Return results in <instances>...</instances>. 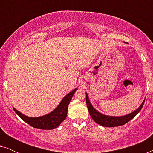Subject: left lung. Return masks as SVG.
Returning <instances> with one entry per match:
<instances>
[{"label": "left lung", "instance_id": "1", "mask_svg": "<svg viewBox=\"0 0 153 153\" xmlns=\"http://www.w3.org/2000/svg\"><path fill=\"white\" fill-rule=\"evenodd\" d=\"M85 97H86V104L88 109L89 114L91 115V118L93 119V120L97 124L103 127H117L120 126V125H123L128 123L129 120L134 118L137 116L138 113H139L141 109L143 107L144 102L145 100H143L139 107L136 109L134 111L130 113V114L125 115V116H107V115L102 114L95 109L92 105L91 102H90L88 95L87 93H85Z\"/></svg>", "mask_w": 153, "mask_h": 153}]
</instances>
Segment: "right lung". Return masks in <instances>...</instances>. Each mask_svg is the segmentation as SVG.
<instances>
[{"label":"right lung","instance_id":"1","mask_svg":"<svg viewBox=\"0 0 153 153\" xmlns=\"http://www.w3.org/2000/svg\"><path fill=\"white\" fill-rule=\"evenodd\" d=\"M77 88H75L62 98L58 106L49 114L39 117H28L22 114L13 107L16 114L23 120L35 128L40 129H53L58 127L65 120L68 114V105Z\"/></svg>","mask_w":153,"mask_h":153}]
</instances>
